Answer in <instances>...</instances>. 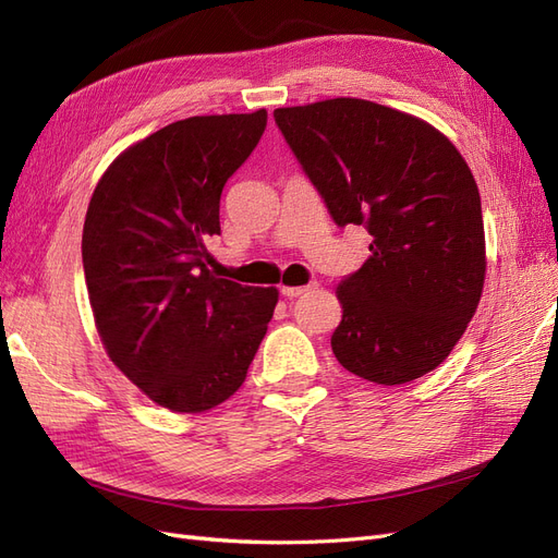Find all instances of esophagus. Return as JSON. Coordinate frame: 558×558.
Wrapping results in <instances>:
<instances>
[{
	"label": "esophagus",
	"mask_w": 558,
	"mask_h": 558,
	"mask_svg": "<svg viewBox=\"0 0 558 558\" xmlns=\"http://www.w3.org/2000/svg\"><path fill=\"white\" fill-rule=\"evenodd\" d=\"M314 289H316V283H310V286H281V295H286V298H300V295H305V293H310Z\"/></svg>",
	"instance_id": "1"
}]
</instances>
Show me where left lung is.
Wrapping results in <instances>:
<instances>
[{"label": "left lung", "mask_w": 558, "mask_h": 558, "mask_svg": "<svg viewBox=\"0 0 558 558\" xmlns=\"http://www.w3.org/2000/svg\"><path fill=\"white\" fill-rule=\"evenodd\" d=\"M275 121L332 221L373 234L369 258L337 286L335 359L384 386L424 377L482 298L484 221L470 167L428 123L367 99L277 109Z\"/></svg>", "instance_id": "1"}]
</instances>
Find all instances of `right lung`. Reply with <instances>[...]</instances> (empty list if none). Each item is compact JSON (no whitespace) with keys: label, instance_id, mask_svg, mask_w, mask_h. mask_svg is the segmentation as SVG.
I'll return each mask as SVG.
<instances>
[{"label":"right lung","instance_id":"1","mask_svg":"<svg viewBox=\"0 0 558 558\" xmlns=\"http://www.w3.org/2000/svg\"><path fill=\"white\" fill-rule=\"evenodd\" d=\"M265 125V109L165 125L111 162L88 205L81 251L97 332L118 369L172 412L238 391L275 314L277 289L216 277L205 244Z\"/></svg>","mask_w":558,"mask_h":558}]
</instances>
